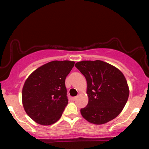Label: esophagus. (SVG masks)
<instances>
[{
	"label": "esophagus",
	"mask_w": 149,
	"mask_h": 149,
	"mask_svg": "<svg viewBox=\"0 0 149 149\" xmlns=\"http://www.w3.org/2000/svg\"><path fill=\"white\" fill-rule=\"evenodd\" d=\"M70 100L72 101H74L75 100H76V97H70Z\"/></svg>",
	"instance_id": "esophagus-1"
}]
</instances>
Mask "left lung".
<instances>
[{
    "label": "left lung",
    "mask_w": 149,
    "mask_h": 149,
    "mask_svg": "<svg viewBox=\"0 0 149 149\" xmlns=\"http://www.w3.org/2000/svg\"><path fill=\"white\" fill-rule=\"evenodd\" d=\"M75 66L87 81L89 101L81 115L91 123L101 125L115 119L125 107L129 87L123 73L101 60L81 61Z\"/></svg>",
    "instance_id": "left-lung-1"
}]
</instances>
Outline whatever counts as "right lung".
Wrapping results in <instances>:
<instances>
[{
	"mask_svg": "<svg viewBox=\"0 0 149 149\" xmlns=\"http://www.w3.org/2000/svg\"><path fill=\"white\" fill-rule=\"evenodd\" d=\"M74 62L52 61L31 73L22 89V104L27 115L42 125L58 121L68 103L66 77Z\"/></svg>",
	"mask_w": 149,
	"mask_h": 149,
	"instance_id": "add662e5",
	"label": "right lung"
}]
</instances>
